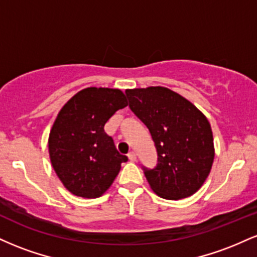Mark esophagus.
Here are the masks:
<instances>
[{"instance_id": "obj_1", "label": "esophagus", "mask_w": 257, "mask_h": 257, "mask_svg": "<svg viewBox=\"0 0 257 257\" xmlns=\"http://www.w3.org/2000/svg\"><path fill=\"white\" fill-rule=\"evenodd\" d=\"M128 158L131 162H137V153L135 152H129L128 153Z\"/></svg>"}]
</instances>
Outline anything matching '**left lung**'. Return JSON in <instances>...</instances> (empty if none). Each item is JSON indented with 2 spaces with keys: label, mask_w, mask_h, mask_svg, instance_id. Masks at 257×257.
<instances>
[{
  "label": "left lung",
  "mask_w": 257,
  "mask_h": 257,
  "mask_svg": "<svg viewBox=\"0 0 257 257\" xmlns=\"http://www.w3.org/2000/svg\"><path fill=\"white\" fill-rule=\"evenodd\" d=\"M129 107L151 133L158 164L145 169L150 187L164 199L192 196L202 187L214 163L210 123L190 100L166 87L126 89Z\"/></svg>",
  "instance_id": "left-lung-1"
}]
</instances>
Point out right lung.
<instances>
[{
    "label": "right lung",
    "instance_id": "right-lung-1",
    "mask_svg": "<svg viewBox=\"0 0 257 257\" xmlns=\"http://www.w3.org/2000/svg\"><path fill=\"white\" fill-rule=\"evenodd\" d=\"M126 105L120 89L89 87L59 111L49 133L48 151L53 169L69 192L98 198L113 184L128 158L119 155L104 125Z\"/></svg>",
    "mask_w": 257,
    "mask_h": 257
}]
</instances>
